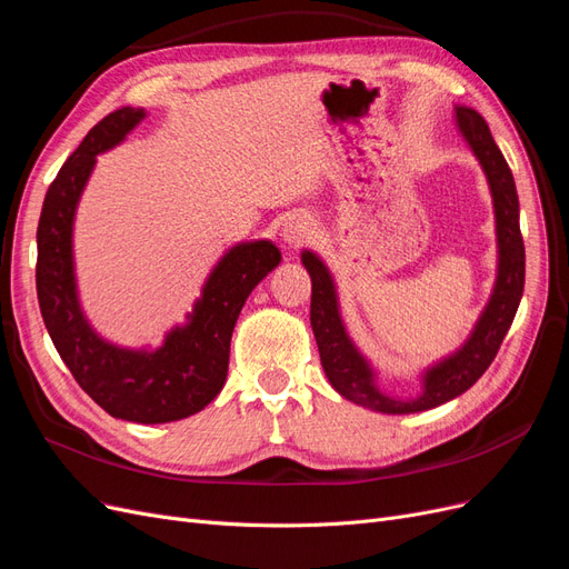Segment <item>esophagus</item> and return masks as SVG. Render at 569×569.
I'll list each match as a JSON object with an SVG mask.
<instances>
[{
    "instance_id": "34e87169",
    "label": "esophagus",
    "mask_w": 569,
    "mask_h": 569,
    "mask_svg": "<svg viewBox=\"0 0 569 569\" xmlns=\"http://www.w3.org/2000/svg\"><path fill=\"white\" fill-rule=\"evenodd\" d=\"M310 234H312V221L306 217V213H291L280 228V238L287 247H301L303 242H308Z\"/></svg>"
}]
</instances>
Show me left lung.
Segmentation results:
<instances>
[{
  "label": "left lung",
  "instance_id": "left-lung-1",
  "mask_svg": "<svg viewBox=\"0 0 569 569\" xmlns=\"http://www.w3.org/2000/svg\"><path fill=\"white\" fill-rule=\"evenodd\" d=\"M455 122L463 141L480 162L492 192L497 230V280L468 339L449 356L421 371V390L415 398L390 396L379 386V371L350 339L341 318L337 284L327 263L316 251L303 249L301 263L312 282L310 327L316 335L322 369L339 396L381 415H415L440 407L466 393L492 365L497 350L511 327L525 287V244L520 234V204L513 173L489 133L482 114L473 108L455 106Z\"/></svg>",
  "mask_w": 569,
  "mask_h": 569
}]
</instances>
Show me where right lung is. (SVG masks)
<instances>
[{"label": "right lung", "mask_w": 569, "mask_h": 569, "mask_svg": "<svg viewBox=\"0 0 569 569\" xmlns=\"http://www.w3.org/2000/svg\"><path fill=\"white\" fill-rule=\"evenodd\" d=\"M146 114L127 106L103 117L49 186L37 226V299L58 356L98 407L133 423H169L198 415L221 393L234 322L282 253L270 240L230 247L211 268L186 322L171 327L158 348H124L98 335L77 291L74 213L96 154L120 146Z\"/></svg>", "instance_id": "obj_1"}]
</instances>
